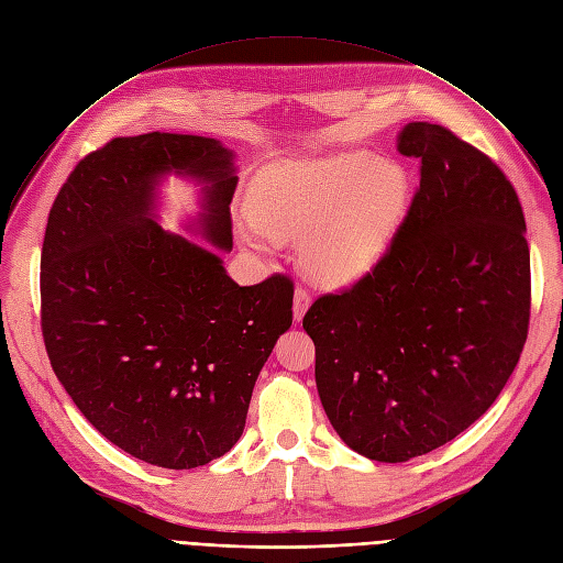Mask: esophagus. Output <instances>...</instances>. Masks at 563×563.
<instances>
[{"label": "esophagus", "instance_id": "34e87169", "mask_svg": "<svg viewBox=\"0 0 563 563\" xmlns=\"http://www.w3.org/2000/svg\"><path fill=\"white\" fill-rule=\"evenodd\" d=\"M309 302H312V298H309L307 290L296 288V294H294V317H296V321H300L305 317V312L309 309Z\"/></svg>", "mask_w": 563, "mask_h": 563}]
</instances>
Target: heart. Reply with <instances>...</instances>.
Returning a JSON list of instances; mask_svg holds the SVG:
<instances>
[{
    "label": "heart",
    "mask_w": 563,
    "mask_h": 563,
    "mask_svg": "<svg viewBox=\"0 0 563 563\" xmlns=\"http://www.w3.org/2000/svg\"><path fill=\"white\" fill-rule=\"evenodd\" d=\"M407 196L405 167L367 151L282 161L251 184L249 211L262 228L242 225L240 235L256 251H267V232L284 242L300 240L305 275L323 286H346L379 265Z\"/></svg>",
    "instance_id": "b5f03b06"
}]
</instances>
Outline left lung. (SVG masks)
Listing matches in <instances>:
<instances>
[{
    "instance_id": "8db88e82",
    "label": "left lung",
    "mask_w": 563,
    "mask_h": 563,
    "mask_svg": "<svg viewBox=\"0 0 563 563\" xmlns=\"http://www.w3.org/2000/svg\"><path fill=\"white\" fill-rule=\"evenodd\" d=\"M421 179L391 246L302 319L328 421L365 459L402 463L468 429L503 391L529 331L527 223L496 163L454 132L407 123Z\"/></svg>"
}]
</instances>
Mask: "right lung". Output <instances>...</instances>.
<instances>
[{"label": "right lung", "mask_w": 563, "mask_h": 563, "mask_svg": "<svg viewBox=\"0 0 563 563\" xmlns=\"http://www.w3.org/2000/svg\"><path fill=\"white\" fill-rule=\"evenodd\" d=\"M201 186L187 229L159 223V186ZM235 151L198 134L111 140L69 174L42 249V331L53 373L115 448L188 471L244 431L254 384L294 321V284L240 286L232 251Z\"/></svg>", "instance_id": "right-lung-1"}]
</instances>
